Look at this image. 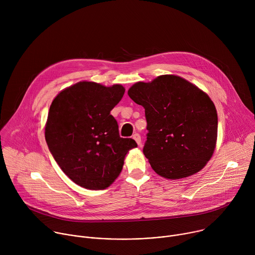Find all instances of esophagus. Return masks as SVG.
I'll return each mask as SVG.
<instances>
[{
	"label": "esophagus",
	"mask_w": 255,
	"mask_h": 255,
	"mask_svg": "<svg viewBox=\"0 0 255 255\" xmlns=\"http://www.w3.org/2000/svg\"><path fill=\"white\" fill-rule=\"evenodd\" d=\"M132 138L136 141V143L138 144V146H141V137H140V135H139L138 133H135V134L132 136Z\"/></svg>",
	"instance_id": "esophagus-1"
}]
</instances>
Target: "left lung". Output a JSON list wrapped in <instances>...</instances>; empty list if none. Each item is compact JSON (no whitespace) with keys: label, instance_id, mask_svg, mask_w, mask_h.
Listing matches in <instances>:
<instances>
[{"label":"left lung","instance_id":"left-lung-1","mask_svg":"<svg viewBox=\"0 0 255 255\" xmlns=\"http://www.w3.org/2000/svg\"><path fill=\"white\" fill-rule=\"evenodd\" d=\"M128 95L145 109L148 133L143 153L157 174L179 179L204 168L218 132L216 108L205 92L183 78L163 75L134 84Z\"/></svg>","mask_w":255,"mask_h":255}]
</instances>
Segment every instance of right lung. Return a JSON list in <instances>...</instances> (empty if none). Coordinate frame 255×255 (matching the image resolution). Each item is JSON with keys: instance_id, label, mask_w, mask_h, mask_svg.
I'll list each match as a JSON object with an SVG mask.
<instances>
[{"instance_id": "add662e5", "label": "right lung", "mask_w": 255, "mask_h": 255, "mask_svg": "<svg viewBox=\"0 0 255 255\" xmlns=\"http://www.w3.org/2000/svg\"><path fill=\"white\" fill-rule=\"evenodd\" d=\"M125 88L80 82L62 90L52 101L45 124V140L55 161L75 184L88 190L110 187L122 171L131 138H122L110 114Z\"/></svg>"}]
</instances>
